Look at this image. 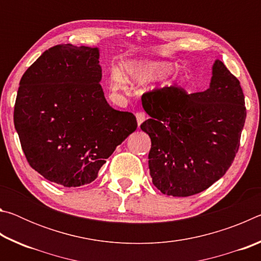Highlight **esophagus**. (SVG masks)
I'll use <instances>...</instances> for the list:
<instances>
[{
	"label": "esophagus",
	"mask_w": 261,
	"mask_h": 261,
	"mask_svg": "<svg viewBox=\"0 0 261 261\" xmlns=\"http://www.w3.org/2000/svg\"><path fill=\"white\" fill-rule=\"evenodd\" d=\"M136 118H137V123H138V126H140L141 123L145 121V114L143 112H137Z\"/></svg>",
	"instance_id": "1"
}]
</instances>
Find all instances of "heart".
<instances>
[{
    "label": "heart",
    "instance_id": "heart-1",
    "mask_svg": "<svg viewBox=\"0 0 261 261\" xmlns=\"http://www.w3.org/2000/svg\"><path fill=\"white\" fill-rule=\"evenodd\" d=\"M174 69V65L167 62H140L131 61L123 67L122 72L114 71L112 76L113 90H122L124 82L129 84H143L158 76L166 74Z\"/></svg>",
    "mask_w": 261,
    "mask_h": 261
}]
</instances>
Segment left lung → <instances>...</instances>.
I'll list each match as a JSON object with an SVG mask.
<instances>
[{"label":"left lung","instance_id":"1","mask_svg":"<svg viewBox=\"0 0 261 261\" xmlns=\"http://www.w3.org/2000/svg\"><path fill=\"white\" fill-rule=\"evenodd\" d=\"M141 103L149 115L140 125L152 141L149 175L162 193L193 196L226 174L240 148L246 109L240 81L222 62H214L206 91L163 87L144 93Z\"/></svg>","mask_w":261,"mask_h":261}]
</instances>
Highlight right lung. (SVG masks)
Returning a JSON list of instances; mask_svg holds the SVG:
<instances>
[{
  "mask_svg": "<svg viewBox=\"0 0 261 261\" xmlns=\"http://www.w3.org/2000/svg\"><path fill=\"white\" fill-rule=\"evenodd\" d=\"M96 47L57 45L26 70L14 123L30 166L65 188L96 178L106 159L137 129L136 116L110 107Z\"/></svg>",
  "mask_w": 261,
  "mask_h": 261,
  "instance_id": "add662e5",
  "label": "right lung"
}]
</instances>
